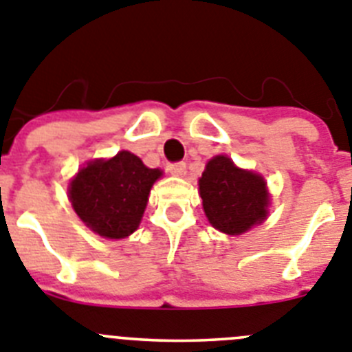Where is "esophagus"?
Segmentation results:
<instances>
[{"label":"esophagus","mask_w":352,"mask_h":352,"mask_svg":"<svg viewBox=\"0 0 352 352\" xmlns=\"http://www.w3.org/2000/svg\"><path fill=\"white\" fill-rule=\"evenodd\" d=\"M168 172L172 173V175H177V177L186 175V163H184V161H177V163H170V164H168Z\"/></svg>","instance_id":"34e87169"}]
</instances>
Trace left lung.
Here are the masks:
<instances>
[{
    "label": "left lung",
    "mask_w": 352,
    "mask_h": 352,
    "mask_svg": "<svg viewBox=\"0 0 352 352\" xmlns=\"http://www.w3.org/2000/svg\"><path fill=\"white\" fill-rule=\"evenodd\" d=\"M199 195L212 226L228 235H240L268 214L270 198L263 177L236 168L226 156L208 161L199 179Z\"/></svg>",
    "instance_id": "8db88e82"
}]
</instances>
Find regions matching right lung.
Listing matches in <instances>:
<instances>
[{"label": "right lung", "instance_id": "1", "mask_svg": "<svg viewBox=\"0 0 352 352\" xmlns=\"http://www.w3.org/2000/svg\"><path fill=\"white\" fill-rule=\"evenodd\" d=\"M161 170L147 168L142 160L121 151L109 161H91L69 182V201L94 233L124 239L140 224L148 192Z\"/></svg>", "mask_w": 352, "mask_h": 352}]
</instances>
